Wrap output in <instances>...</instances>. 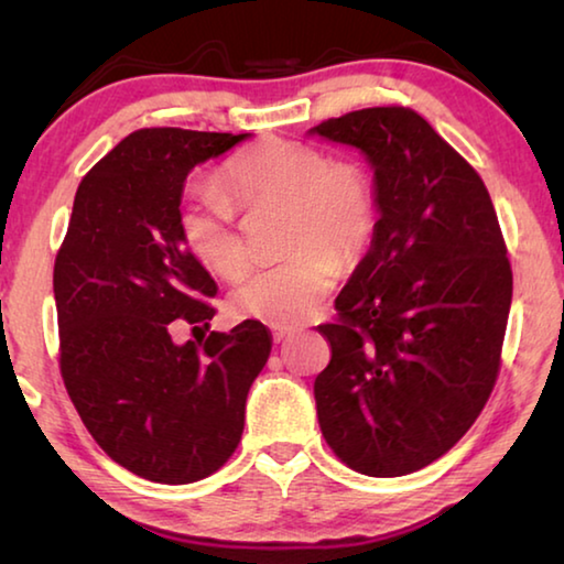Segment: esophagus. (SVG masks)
Returning a JSON list of instances; mask_svg holds the SVG:
<instances>
[{
	"label": "esophagus",
	"instance_id": "1",
	"mask_svg": "<svg viewBox=\"0 0 564 564\" xmlns=\"http://www.w3.org/2000/svg\"><path fill=\"white\" fill-rule=\"evenodd\" d=\"M293 333V328H285V326H273V340L281 343L283 338H289Z\"/></svg>",
	"mask_w": 564,
	"mask_h": 564
}]
</instances>
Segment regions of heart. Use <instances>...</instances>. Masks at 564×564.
Masks as SVG:
<instances>
[{
    "mask_svg": "<svg viewBox=\"0 0 564 564\" xmlns=\"http://www.w3.org/2000/svg\"><path fill=\"white\" fill-rule=\"evenodd\" d=\"M223 191L188 196L178 208V231L191 256L224 281L248 269V246L238 212L283 206L289 259L238 283L234 313L269 326L308 318L330 293L340 263L366 251L376 226V191L366 169L328 159L291 139H265L228 159L216 176Z\"/></svg>",
    "mask_w": 564,
    "mask_h": 564,
    "instance_id": "b5f03b06",
    "label": "heart"
}]
</instances>
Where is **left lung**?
Instances as JSON below:
<instances>
[{
	"label": "left lung",
	"instance_id": "8db88e82",
	"mask_svg": "<svg viewBox=\"0 0 564 564\" xmlns=\"http://www.w3.org/2000/svg\"><path fill=\"white\" fill-rule=\"evenodd\" d=\"M311 133L360 149L380 218L318 333L321 433L356 473L398 477L445 455L500 373L512 269L477 171L408 107L343 113Z\"/></svg>",
	"mask_w": 564,
	"mask_h": 564
}]
</instances>
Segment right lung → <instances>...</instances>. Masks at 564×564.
Segmentation results:
<instances>
[{"label":"right lung","instance_id":"1","mask_svg":"<svg viewBox=\"0 0 564 564\" xmlns=\"http://www.w3.org/2000/svg\"><path fill=\"white\" fill-rule=\"evenodd\" d=\"M246 137L129 133L82 178L54 261L66 393L101 451L151 482L204 480L234 455L271 352L259 321L171 340L181 321L208 328L218 291L178 231L184 181Z\"/></svg>","mask_w":564,"mask_h":564}]
</instances>
